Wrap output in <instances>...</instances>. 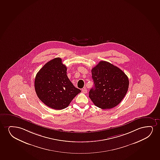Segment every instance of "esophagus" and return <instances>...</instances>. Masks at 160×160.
<instances>
[{
	"mask_svg": "<svg viewBox=\"0 0 160 160\" xmlns=\"http://www.w3.org/2000/svg\"><path fill=\"white\" fill-rule=\"evenodd\" d=\"M82 92H83V93H87V89L86 88H83V89H82Z\"/></svg>",
	"mask_w": 160,
	"mask_h": 160,
	"instance_id": "1",
	"label": "esophagus"
}]
</instances>
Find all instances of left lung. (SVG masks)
Masks as SVG:
<instances>
[{
	"mask_svg": "<svg viewBox=\"0 0 160 160\" xmlns=\"http://www.w3.org/2000/svg\"><path fill=\"white\" fill-rule=\"evenodd\" d=\"M94 86L89 91V97L93 104L104 110L118 105L126 95L129 79L120 69L102 61L92 69Z\"/></svg>",
	"mask_w": 160,
	"mask_h": 160,
	"instance_id": "left-lung-1",
	"label": "left lung"
}]
</instances>
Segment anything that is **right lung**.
Masks as SVG:
<instances>
[{
  "label": "right lung",
  "mask_w": 160,
  "mask_h": 160,
  "mask_svg": "<svg viewBox=\"0 0 160 160\" xmlns=\"http://www.w3.org/2000/svg\"><path fill=\"white\" fill-rule=\"evenodd\" d=\"M35 89L44 104L55 110L69 106L81 90L74 87L67 75V67L60 58L44 65L36 75Z\"/></svg>",
  "instance_id": "1"
}]
</instances>
